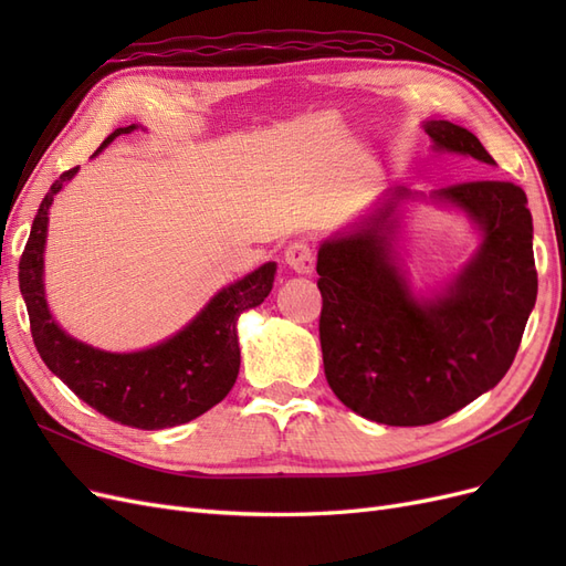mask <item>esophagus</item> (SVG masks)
Instances as JSON below:
<instances>
[{
	"label": "esophagus",
	"instance_id": "34e87169",
	"mask_svg": "<svg viewBox=\"0 0 566 566\" xmlns=\"http://www.w3.org/2000/svg\"><path fill=\"white\" fill-rule=\"evenodd\" d=\"M285 264L300 276H310L314 271V250L306 243H293L285 250Z\"/></svg>",
	"mask_w": 566,
	"mask_h": 566
}]
</instances>
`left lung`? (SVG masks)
Masks as SVG:
<instances>
[{"mask_svg":"<svg viewBox=\"0 0 566 566\" xmlns=\"http://www.w3.org/2000/svg\"><path fill=\"white\" fill-rule=\"evenodd\" d=\"M434 150L495 165L482 142L449 119L422 125ZM387 191L361 227L318 250L323 370L335 397L368 420L418 427L449 418L499 385L536 304L534 224L512 181H462L432 193L465 212L482 243L453 285L420 302L394 262L397 205Z\"/></svg>","mask_w":566,"mask_h":566,"instance_id":"8db88e82","label":"left lung"}]
</instances>
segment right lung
Here are the masks:
<instances>
[{
    "label": "right lung",
    "instance_id": "add662e5",
    "mask_svg": "<svg viewBox=\"0 0 566 566\" xmlns=\"http://www.w3.org/2000/svg\"><path fill=\"white\" fill-rule=\"evenodd\" d=\"M134 129L136 125L115 129L96 153L104 150L115 136ZM75 175L77 167L51 184L32 221L19 264L30 333L42 361L84 403L119 424L165 430L202 416L227 397L238 378L241 349L235 323L245 310L262 304L271 293L276 262H266L245 279L219 290L184 331L156 347L132 354L94 349L59 328L46 306L42 281L49 208L63 184Z\"/></svg>",
    "mask_w": 566,
    "mask_h": 566
}]
</instances>
